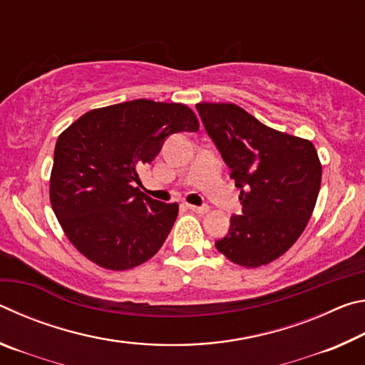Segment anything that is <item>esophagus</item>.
Listing matches in <instances>:
<instances>
[{
    "mask_svg": "<svg viewBox=\"0 0 365 365\" xmlns=\"http://www.w3.org/2000/svg\"><path fill=\"white\" fill-rule=\"evenodd\" d=\"M187 207L190 209V211L193 212H197V214H206L209 211L207 206H195V205H187Z\"/></svg>",
    "mask_w": 365,
    "mask_h": 365,
    "instance_id": "34e87169",
    "label": "esophagus"
}]
</instances>
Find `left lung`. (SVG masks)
Masks as SVG:
<instances>
[{"label": "left lung", "mask_w": 365, "mask_h": 365, "mask_svg": "<svg viewBox=\"0 0 365 365\" xmlns=\"http://www.w3.org/2000/svg\"><path fill=\"white\" fill-rule=\"evenodd\" d=\"M196 109L242 190V215H232L215 248L245 267L275 261L304 232L316 206L322 180L316 148L264 125L237 104L200 103Z\"/></svg>", "instance_id": "left-lung-1"}]
</instances>
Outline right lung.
<instances>
[{"label": "right lung", "mask_w": 365, "mask_h": 365, "mask_svg": "<svg viewBox=\"0 0 365 365\" xmlns=\"http://www.w3.org/2000/svg\"><path fill=\"white\" fill-rule=\"evenodd\" d=\"M197 128L185 104L133 100L88 110L59 135L49 200L67 238L86 259L127 270L160 250L178 205L140 191L138 170L158 156L169 135Z\"/></svg>", "instance_id": "obj_1"}]
</instances>
